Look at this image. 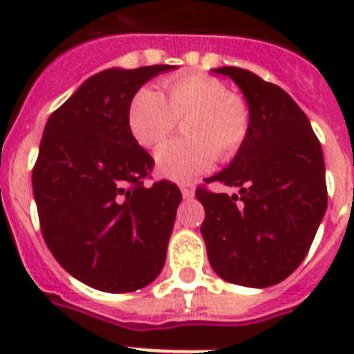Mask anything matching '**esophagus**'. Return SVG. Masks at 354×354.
<instances>
[{"instance_id":"1","label":"esophagus","mask_w":354,"mask_h":354,"mask_svg":"<svg viewBox=\"0 0 354 354\" xmlns=\"http://www.w3.org/2000/svg\"><path fill=\"white\" fill-rule=\"evenodd\" d=\"M180 191H182L183 198H193L194 196V185L189 182H182L180 183Z\"/></svg>"}]
</instances>
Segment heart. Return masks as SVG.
Segmentation results:
<instances>
[{
  "mask_svg": "<svg viewBox=\"0 0 354 354\" xmlns=\"http://www.w3.org/2000/svg\"><path fill=\"white\" fill-rule=\"evenodd\" d=\"M165 93L145 86L128 104V128L145 149L165 141L183 121L187 139L169 141L156 152V169L176 182L209 171L215 158L230 160L239 152L250 130V110L239 95L216 77L180 75L165 80Z\"/></svg>",
  "mask_w": 354,
  "mask_h": 354,
  "instance_id": "obj_1",
  "label": "heart"
}]
</instances>
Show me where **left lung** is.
<instances>
[{
    "instance_id": "1",
    "label": "left lung",
    "mask_w": 354,
    "mask_h": 354,
    "mask_svg": "<svg viewBox=\"0 0 354 354\" xmlns=\"http://www.w3.org/2000/svg\"><path fill=\"white\" fill-rule=\"evenodd\" d=\"M241 88L250 130L232 163L205 182L236 194L196 191L211 268L233 285L264 288L301 264L327 209L324 152L285 90L241 68L211 69Z\"/></svg>"
}]
</instances>
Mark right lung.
<instances>
[{"label": "right lung", "instance_id": "add662e5", "mask_svg": "<svg viewBox=\"0 0 354 354\" xmlns=\"http://www.w3.org/2000/svg\"><path fill=\"white\" fill-rule=\"evenodd\" d=\"M171 69H104L44 128L32 169L41 233L60 266L97 290H139L165 264L182 193L167 180L145 187L154 160L133 139L127 115L133 93Z\"/></svg>", "mask_w": 354, "mask_h": 354}]
</instances>
